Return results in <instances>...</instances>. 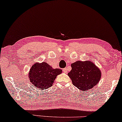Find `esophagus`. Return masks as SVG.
<instances>
[{"label":"esophagus","instance_id":"esophagus-1","mask_svg":"<svg viewBox=\"0 0 122 122\" xmlns=\"http://www.w3.org/2000/svg\"><path fill=\"white\" fill-rule=\"evenodd\" d=\"M63 71L65 73H67V71H68V70H67V68H65L63 69Z\"/></svg>","mask_w":122,"mask_h":122}]
</instances>
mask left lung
Masks as SVG:
<instances>
[{
	"label": "left lung",
	"instance_id": "8db88e82",
	"mask_svg": "<svg viewBox=\"0 0 122 122\" xmlns=\"http://www.w3.org/2000/svg\"><path fill=\"white\" fill-rule=\"evenodd\" d=\"M71 67L68 76L73 84L82 91L92 88L99 82L101 71L92 61H77L71 63Z\"/></svg>",
	"mask_w": 122,
	"mask_h": 122
}]
</instances>
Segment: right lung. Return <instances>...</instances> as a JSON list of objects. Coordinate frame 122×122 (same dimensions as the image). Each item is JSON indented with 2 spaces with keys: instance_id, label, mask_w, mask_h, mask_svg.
<instances>
[{
  "instance_id": "right-lung-1",
  "label": "right lung",
  "mask_w": 122,
  "mask_h": 122,
  "mask_svg": "<svg viewBox=\"0 0 122 122\" xmlns=\"http://www.w3.org/2000/svg\"><path fill=\"white\" fill-rule=\"evenodd\" d=\"M61 69H54L45 62L34 63L29 71L30 82L40 90H46L53 85L58 75L62 73Z\"/></svg>"
}]
</instances>
